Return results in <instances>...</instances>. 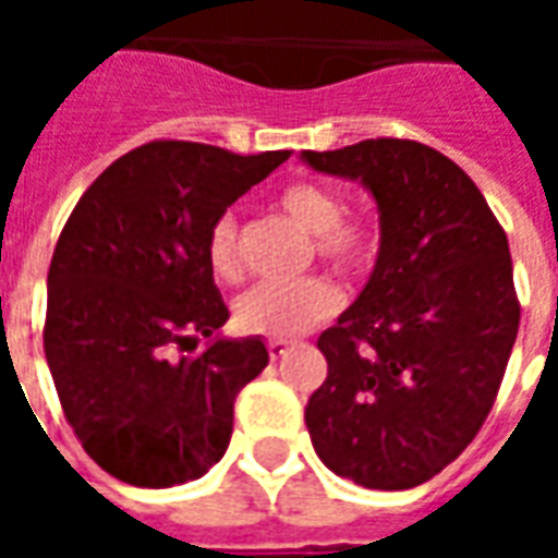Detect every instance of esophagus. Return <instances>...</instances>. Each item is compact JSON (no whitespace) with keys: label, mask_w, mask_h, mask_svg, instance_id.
Returning <instances> with one entry per match:
<instances>
[{"label":"esophagus","mask_w":558,"mask_h":558,"mask_svg":"<svg viewBox=\"0 0 558 558\" xmlns=\"http://www.w3.org/2000/svg\"><path fill=\"white\" fill-rule=\"evenodd\" d=\"M290 352V343L287 340H268V355H271V362H278Z\"/></svg>","instance_id":"1"}]
</instances>
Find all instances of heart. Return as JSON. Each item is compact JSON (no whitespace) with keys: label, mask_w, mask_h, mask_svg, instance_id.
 <instances>
[{"label":"heart","mask_w":558,"mask_h":558,"mask_svg":"<svg viewBox=\"0 0 558 558\" xmlns=\"http://www.w3.org/2000/svg\"><path fill=\"white\" fill-rule=\"evenodd\" d=\"M278 206L299 227L314 232L316 256L338 275H359L374 263L376 244H379L376 227L362 215L343 211V199L326 184H287L278 194ZM206 263L208 271L218 280H232L242 268L239 220L230 211L220 215L208 230ZM338 290L326 278H302L292 283L263 280L235 299L232 314H235V326L244 335L287 340L328 319L338 311Z\"/></svg>","instance_id":"b5f03b06"}]
</instances>
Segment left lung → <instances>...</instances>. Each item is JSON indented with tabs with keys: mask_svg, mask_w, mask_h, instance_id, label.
<instances>
[{
	"mask_svg": "<svg viewBox=\"0 0 558 558\" xmlns=\"http://www.w3.org/2000/svg\"><path fill=\"white\" fill-rule=\"evenodd\" d=\"M379 208L362 295L316 347L328 376L304 421L319 460L371 490H410L460 457L502 386L520 326L508 239L475 182L415 140L302 151Z\"/></svg>",
	"mask_w": 558,
	"mask_h": 558,
	"instance_id": "8db88e82",
	"label": "left lung"
}]
</instances>
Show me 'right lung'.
I'll use <instances>...</instances> for the list:
<instances>
[{"mask_svg":"<svg viewBox=\"0 0 558 558\" xmlns=\"http://www.w3.org/2000/svg\"><path fill=\"white\" fill-rule=\"evenodd\" d=\"M290 151L155 140L89 184L47 275L44 355L86 454L134 487L203 478L235 395L268 364L259 338H215L230 311L206 263L211 223ZM213 343L196 356L171 350Z\"/></svg>","mask_w":558,"mask_h":558,"instance_id":"add662e5","label":"right lung"}]
</instances>
